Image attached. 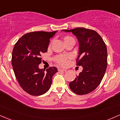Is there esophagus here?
Returning <instances> with one entry per match:
<instances>
[{
	"mask_svg": "<svg viewBox=\"0 0 120 120\" xmlns=\"http://www.w3.org/2000/svg\"><path fill=\"white\" fill-rule=\"evenodd\" d=\"M66 69H61V68H59L58 69V71H66Z\"/></svg>",
	"mask_w": 120,
	"mask_h": 120,
	"instance_id": "obj_1",
	"label": "esophagus"
}]
</instances>
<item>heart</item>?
I'll return each mask as SVG.
<instances>
[{
    "label": "heart",
    "mask_w": 120,
    "mask_h": 120,
    "mask_svg": "<svg viewBox=\"0 0 120 120\" xmlns=\"http://www.w3.org/2000/svg\"><path fill=\"white\" fill-rule=\"evenodd\" d=\"M71 37L66 36L65 37L64 40H67ZM70 58V56L69 55H58L54 58V60L57 64L62 66H66L68 64L69 60Z\"/></svg>",
    "instance_id": "b5f03b06"
}]
</instances>
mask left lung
I'll return each instance as SVG.
<instances>
[{"label": "left lung", "instance_id": "obj_1", "mask_svg": "<svg viewBox=\"0 0 120 120\" xmlns=\"http://www.w3.org/2000/svg\"><path fill=\"white\" fill-rule=\"evenodd\" d=\"M71 32L79 41V55L76 65L82 66L83 70L69 86L78 95L88 94L99 86L103 79L107 66V51L105 42L94 30L85 28L63 30Z\"/></svg>", "mask_w": 120, "mask_h": 120}]
</instances>
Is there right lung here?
I'll list each match as a JSON object with an SVG mask.
<instances>
[{
    "instance_id": "1",
    "label": "right lung",
    "mask_w": 120,
    "mask_h": 120,
    "mask_svg": "<svg viewBox=\"0 0 120 120\" xmlns=\"http://www.w3.org/2000/svg\"><path fill=\"white\" fill-rule=\"evenodd\" d=\"M56 31L32 32L24 34L14 46L11 65L17 81L25 92L32 96H41L50 89L57 68L39 69L41 54L47 51L50 38Z\"/></svg>"
}]
</instances>
